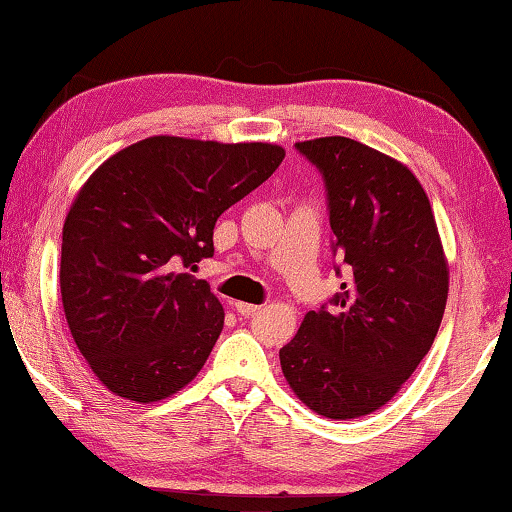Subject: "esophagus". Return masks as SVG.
<instances>
[{
    "label": "esophagus",
    "instance_id": "obj_1",
    "mask_svg": "<svg viewBox=\"0 0 512 512\" xmlns=\"http://www.w3.org/2000/svg\"><path fill=\"white\" fill-rule=\"evenodd\" d=\"M258 309H261V307H258V305H249V302H235V311H238V314L244 316V318L254 316Z\"/></svg>",
    "mask_w": 512,
    "mask_h": 512
}]
</instances>
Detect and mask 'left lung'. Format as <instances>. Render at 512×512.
<instances>
[{
	"label": "left lung",
	"mask_w": 512,
	"mask_h": 512,
	"mask_svg": "<svg viewBox=\"0 0 512 512\" xmlns=\"http://www.w3.org/2000/svg\"><path fill=\"white\" fill-rule=\"evenodd\" d=\"M325 184L335 272L348 279L279 351L318 416L351 420L390 402L439 332L448 265L432 205L399 161L344 136L295 143Z\"/></svg>",
	"instance_id": "left-lung-1"
}]
</instances>
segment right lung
Wrapping results in <instances>:
<instances>
[{
  "label": "right lung",
  "mask_w": 512,
  "mask_h": 512,
  "mask_svg": "<svg viewBox=\"0 0 512 512\" xmlns=\"http://www.w3.org/2000/svg\"><path fill=\"white\" fill-rule=\"evenodd\" d=\"M270 143L154 136L94 170L62 231L59 288L78 351L99 381L157 402L201 372L224 309L196 265L214 224L284 161Z\"/></svg>",
  "instance_id": "right-lung-1"
}]
</instances>
